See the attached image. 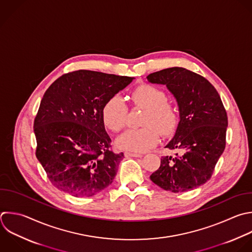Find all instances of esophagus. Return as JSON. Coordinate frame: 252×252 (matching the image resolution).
Segmentation results:
<instances>
[{
    "instance_id": "obj_1",
    "label": "esophagus",
    "mask_w": 252,
    "mask_h": 252,
    "mask_svg": "<svg viewBox=\"0 0 252 252\" xmlns=\"http://www.w3.org/2000/svg\"><path fill=\"white\" fill-rule=\"evenodd\" d=\"M124 155L126 158H142L143 157L140 154H135V153H130V152H126Z\"/></svg>"
}]
</instances>
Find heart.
<instances>
[{
  "mask_svg": "<svg viewBox=\"0 0 252 252\" xmlns=\"http://www.w3.org/2000/svg\"><path fill=\"white\" fill-rule=\"evenodd\" d=\"M132 100L138 107L145 108L142 125L139 129H129L121 134L116 145L119 149L134 153H144L154 148L161 135L172 136L178 126L177 109L166 102L165 94L151 85H142L132 94ZM128 108L119 95H113L102 108V120L112 131L118 132L127 123Z\"/></svg>",
  "mask_w": 252,
  "mask_h": 252,
  "instance_id": "1",
  "label": "heart"
}]
</instances>
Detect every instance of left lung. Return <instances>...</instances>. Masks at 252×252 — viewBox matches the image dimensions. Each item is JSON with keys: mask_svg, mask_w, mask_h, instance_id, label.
<instances>
[{"mask_svg": "<svg viewBox=\"0 0 252 252\" xmlns=\"http://www.w3.org/2000/svg\"><path fill=\"white\" fill-rule=\"evenodd\" d=\"M152 84L164 85L177 102L179 123L165 146L176 150L164 156L151 180L173 193L193 190L212 176L225 147L227 116L220 97L204 77L180 67L164 69L148 77Z\"/></svg>", "mask_w": 252, "mask_h": 252, "instance_id": "1", "label": "left lung"}]
</instances>
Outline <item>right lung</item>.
Returning a JSON list of instances; mask_svg holds the SVG:
<instances>
[{
  "label": "right lung",
  "instance_id": "right-lung-1",
  "mask_svg": "<svg viewBox=\"0 0 252 252\" xmlns=\"http://www.w3.org/2000/svg\"><path fill=\"white\" fill-rule=\"evenodd\" d=\"M133 80L79 70L63 75L45 92L33 124L36 158L55 187L91 197L112 183L124 155L110 150L102 108Z\"/></svg>",
  "mask_w": 252,
  "mask_h": 252
}]
</instances>
